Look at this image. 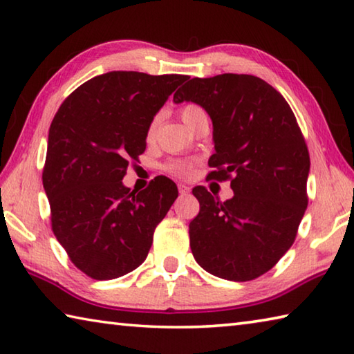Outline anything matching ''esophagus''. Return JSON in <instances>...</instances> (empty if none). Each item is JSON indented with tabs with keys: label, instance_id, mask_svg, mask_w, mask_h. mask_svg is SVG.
Returning a JSON list of instances; mask_svg holds the SVG:
<instances>
[{
	"label": "esophagus",
	"instance_id": "esophagus-1",
	"mask_svg": "<svg viewBox=\"0 0 354 354\" xmlns=\"http://www.w3.org/2000/svg\"><path fill=\"white\" fill-rule=\"evenodd\" d=\"M190 185L189 184H178V190H179V194L181 195H187L189 192H190Z\"/></svg>",
	"mask_w": 354,
	"mask_h": 354
}]
</instances>
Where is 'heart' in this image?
<instances>
[{
  "label": "heart",
  "instance_id": "1",
  "mask_svg": "<svg viewBox=\"0 0 354 354\" xmlns=\"http://www.w3.org/2000/svg\"><path fill=\"white\" fill-rule=\"evenodd\" d=\"M201 112H205V111H203L201 107L196 104H185L181 107V117H183L185 124H190L194 117H196ZM156 128H158V117H154L151 120V123L148 124V129H147L148 140H151L154 137ZM164 169H165V171H169L170 175H175L179 178H189V176H192V173H194V170H195V164L187 159H173L165 164Z\"/></svg>",
  "mask_w": 354,
  "mask_h": 354
}]
</instances>
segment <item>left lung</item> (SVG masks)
<instances>
[{
    "instance_id": "obj_1",
    "label": "left lung",
    "mask_w": 354,
    "mask_h": 354,
    "mask_svg": "<svg viewBox=\"0 0 354 354\" xmlns=\"http://www.w3.org/2000/svg\"><path fill=\"white\" fill-rule=\"evenodd\" d=\"M173 95L200 104L212 120L215 153L209 178L231 179L221 203L198 185L190 221L195 261L214 277L251 281L274 267L295 242L308 207L309 151L283 95L251 75L194 77Z\"/></svg>"
}]
</instances>
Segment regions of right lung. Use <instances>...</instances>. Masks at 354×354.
I'll return each mask as SVG.
<instances>
[{
  "label": "right lung",
  "instance_id": "add662e5",
  "mask_svg": "<svg viewBox=\"0 0 354 354\" xmlns=\"http://www.w3.org/2000/svg\"><path fill=\"white\" fill-rule=\"evenodd\" d=\"M185 80L109 71L77 87L53 118L41 175L51 227L87 277L113 279L139 267L176 200L165 176L139 194L122 179L145 151L148 124Z\"/></svg>",
  "mask_w": 354,
  "mask_h": 354
}]
</instances>
